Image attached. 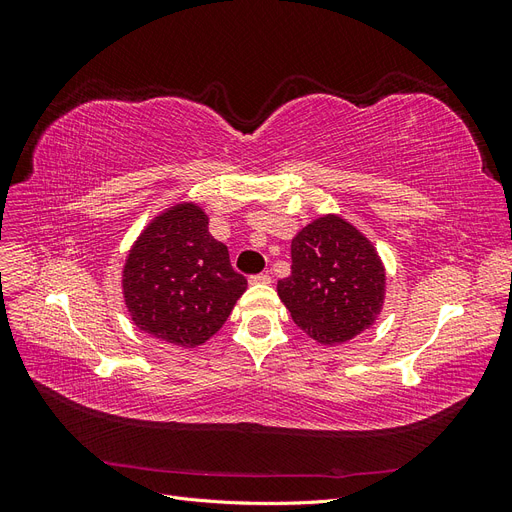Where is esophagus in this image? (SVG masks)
<instances>
[{
    "mask_svg": "<svg viewBox=\"0 0 512 512\" xmlns=\"http://www.w3.org/2000/svg\"><path fill=\"white\" fill-rule=\"evenodd\" d=\"M250 284H271V275L267 273H258L250 277Z\"/></svg>",
    "mask_w": 512,
    "mask_h": 512,
    "instance_id": "34e87169",
    "label": "esophagus"
}]
</instances>
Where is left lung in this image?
Here are the masks:
<instances>
[{"instance_id":"8db88e82","label":"left lung","mask_w":512,"mask_h":512,"mask_svg":"<svg viewBox=\"0 0 512 512\" xmlns=\"http://www.w3.org/2000/svg\"><path fill=\"white\" fill-rule=\"evenodd\" d=\"M290 252L292 273L277 282V294L309 337L324 346L344 344L376 322L386 273L363 232L329 213L301 228Z\"/></svg>"}]
</instances>
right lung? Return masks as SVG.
Wrapping results in <instances>:
<instances>
[{"label": "right lung", "mask_w": 512, "mask_h": 512, "mask_svg": "<svg viewBox=\"0 0 512 512\" xmlns=\"http://www.w3.org/2000/svg\"><path fill=\"white\" fill-rule=\"evenodd\" d=\"M121 288L138 331L196 348L222 329L247 280L230 267L228 247L211 237L205 209L179 203L138 235Z\"/></svg>", "instance_id": "add662e5"}]
</instances>
